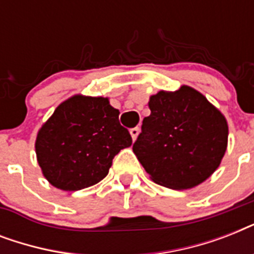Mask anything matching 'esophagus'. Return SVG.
<instances>
[{"mask_svg":"<svg viewBox=\"0 0 254 254\" xmlns=\"http://www.w3.org/2000/svg\"><path fill=\"white\" fill-rule=\"evenodd\" d=\"M138 133H139L138 127H133V129H130V135H131V139H133V141H135V138L138 137Z\"/></svg>","mask_w":254,"mask_h":254,"instance_id":"34e87169","label":"esophagus"}]
</instances>
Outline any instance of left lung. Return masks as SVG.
I'll list each match as a JSON object with an SVG mask.
<instances>
[{"label": "left lung", "instance_id": "obj_1", "mask_svg": "<svg viewBox=\"0 0 254 254\" xmlns=\"http://www.w3.org/2000/svg\"><path fill=\"white\" fill-rule=\"evenodd\" d=\"M149 108L133 151L151 179L187 190L211 177L228 143V124L221 112L189 85L150 96Z\"/></svg>", "mask_w": 254, "mask_h": 254}]
</instances>
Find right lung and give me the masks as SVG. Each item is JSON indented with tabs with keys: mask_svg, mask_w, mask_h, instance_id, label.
Wrapping results in <instances>:
<instances>
[{
	"mask_svg": "<svg viewBox=\"0 0 254 254\" xmlns=\"http://www.w3.org/2000/svg\"><path fill=\"white\" fill-rule=\"evenodd\" d=\"M119 115L107 97L75 95L63 101L35 141L46 179L57 189L77 191L107 177L115 155L131 145Z\"/></svg>",
	"mask_w": 254,
	"mask_h": 254,
	"instance_id": "add662e5",
	"label": "right lung"
}]
</instances>
